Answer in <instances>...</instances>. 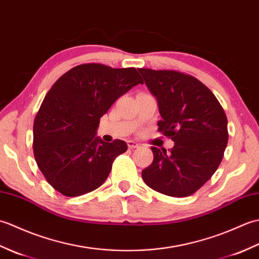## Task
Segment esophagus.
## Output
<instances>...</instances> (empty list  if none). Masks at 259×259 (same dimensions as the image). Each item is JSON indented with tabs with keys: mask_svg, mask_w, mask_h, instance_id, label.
<instances>
[{
	"mask_svg": "<svg viewBox=\"0 0 259 259\" xmlns=\"http://www.w3.org/2000/svg\"><path fill=\"white\" fill-rule=\"evenodd\" d=\"M140 145L139 144H137L136 141H134V140H130V141H128V147H129V149H135V148H138Z\"/></svg>",
	"mask_w": 259,
	"mask_h": 259,
	"instance_id": "obj_1",
	"label": "esophagus"
}]
</instances>
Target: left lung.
I'll return each instance as SVG.
<instances>
[{"label": "left lung", "instance_id": "obj_1", "mask_svg": "<svg viewBox=\"0 0 259 259\" xmlns=\"http://www.w3.org/2000/svg\"><path fill=\"white\" fill-rule=\"evenodd\" d=\"M157 99L158 131L175 142L169 151L151 147L153 161L142 170L151 189L187 197L211 178L228 142L227 117L208 88L194 76L172 70L138 69Z\"/></svg>", "mask_w": 259, "mask_h": 259}]
</instances>
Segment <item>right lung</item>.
<instances>
[{
    "label": "right lung",
    "instance_id": "add662e5",
    "mask_svg": "<svg viewBox=\"0 0 259 259\" xmlns=\"http://www.w3.org/2000/svg\"><path fill=\"white\" fill-rule=\"evenodd\" d=\"M142 84L135 68L80 64L52 85L33 124V152L38 169L54 189L76 197L100 187L114 159L128 149L97 137L100 118L119 97Z\"/></svg>",
    "mask_w": 259,
    "mask_h": 259
}]
</instances>
